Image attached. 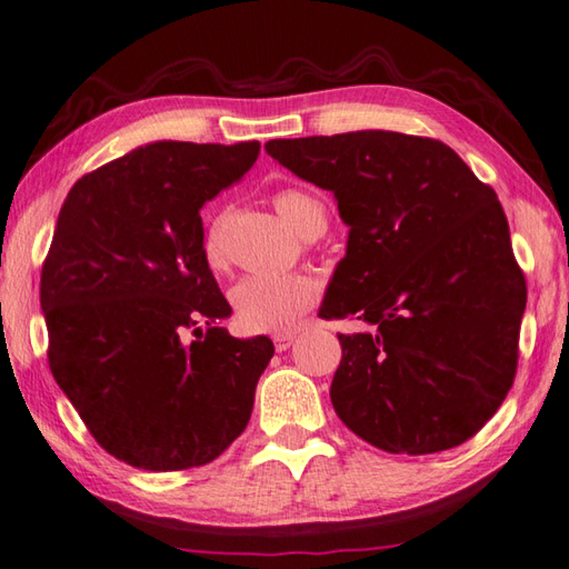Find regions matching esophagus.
Listing matches in <instances>:
<instances>
[{
	"label": "esophagus",
	"mask_w": 569,
	"mask_h": 569,
	"mask_svg": "<svg viewBox=\"0 0 569 569\" xmlns=\"http://www.w3.org/2000/svg\"><path fill=\"white\" fill-rule=\"evenodd\" d=\"M274 347H277V352H284L287 347H290L295 340H297V332H277L274 337Z\"/></svg>",
	"instance_id": "1"
}]
</instances>
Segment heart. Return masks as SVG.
<instances>
[{"label": "heart", "mask_w": 569, "mask_h": 569, "mask_svg": "<svg viewBox=\"0 0 569 569\" xmlns=\"http://www.w3.org/2000/svg\"><path fill=\"white\" fill-rule=\"evenodd\" d=\"M279 217L290 224L297 234L307 239L320 237L327 229V209L315 194L305 189H282L274 194ZM204 259L209 267H222L224 262V222H217L204 234ZM320 297V287L312 277H247L239 282L229 300H232L234 322L239 330L249 335L287 332L297 320L310 310Z\"/></svg>", "instance_id": "1"}]
</instances>
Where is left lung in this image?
Here are the masks:
<instances>
[{"mask_svg":"<svg viewBox=\"0 0 569 569\" xmlns=\"http://www.w3.org/2000/svg\"><path fill=\"white\" fill-rule=\"evenodd\" d=\"M264 149L335 192L350 227L320 317L370 330L337 335L335 412L392 455L470 440L515 382L527 302L495 189L432 137L367 129Z\"/></svg>","mask_w":569,"mask_h":569,"instance_id":"8db88e82","label":"left lung"}]
</instances>
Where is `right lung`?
<instances>
[{"label":"right lung","instance_id":"obj_1","mask_svg":"<svg viewBox=\"0 0 569 569\" xmlns=\"http://www.w3.org/2000/svg\"><path fill=\"white\" fill-rule=\"evenodd\" d=\"M259 142H154L69 189L39 279L57 385L119 462H212L252 415L269 337L237 340L204 259L199 209L242 179Z\"/></svg>","mask_w":569,"mask_h":569}]
</instances>
